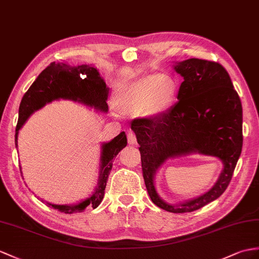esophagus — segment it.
I'll use <instances>...</instances> for the list:
<instances>
[{
    "mask_svg": "<svg viewBox=\"0 0 259 259\" xmlns=\"http://www.w3.org/2000/svg\"><path fill=\"white\" fill-rule=\"evenodd\" d=\"M127 142L130 145H134L137 143V140H136V135L133 131H128L127 132Z\"/></svg>",
    "mask_w": 259,
    "mask_h": 259,
    "instance_id": "esophagus-1",
    "label": "esophagus"
}]
</instances>
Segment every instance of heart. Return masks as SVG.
I'll return each mask as SVG.
<instances>
[{"label":"heart","mask_w":259,"mask_h":259,"mask_svg":"<svg viewBox=\"0 0 259 259\" xmlns=\"http://www.w3.org/2000/svg\"><path fill=\"white\" fill-rule=\"evenodd\" d=\"M176 92V82L168 75H144L119 93L118 106L123 112L138 113L146 109L149 114H157L172 103Z\"/></svg>","instance_id":"1"}]
</instances>
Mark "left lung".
I'll list each match as a JSON object with an SVG mask.
<instances>
[{"mask_svg":"<svg viewBox=\"0 0 259 259\" xmlns=\"http://www.w3.org/2000/svg\"><path fill=\"white\" fill-rule=\"evenodd\" d=\"M184 77L177 103L169 110L132 122L140 144L143 177L151 201L172 213L199 210L230 185L243 146L242 103L225 68L215 61L187 59L175 66ZM200 152L218 156L225 168L217 184L200 197L170 206L154 190L155 170L176 155Z\"/></svg>","mask_w":259,"mask_h":259,"instance_id":"8db88e82","label":"left lung"}]
</instances>
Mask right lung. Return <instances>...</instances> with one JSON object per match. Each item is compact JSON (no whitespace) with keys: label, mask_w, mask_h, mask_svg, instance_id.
<instances>
[{"label":"right lung","mask_w":259,"mask_h":259,"mask_svg":"<svg viewBox=\"0 0 259 259\" xmlns=\"http://www.w3.org/2000/svg\"><path fill=\"white\" fill-rule=\"evenodd\" d=\"M109 88H106L104 80L100 77L96 68L82 65L71 67L66 64L52 62L45 70H42L37 79L24 94L18 111V122L16 125L15 145L17 146L18 131L26 122L31 113L42 108L46 103L58 99H68L84 103L92 108L108 111ZM127 145V138L124 132L119 133L109 143L102 145V156H101V171L99 184L90 198L75 205H57L50 204L55 210L72 214L82 212L87 207H96L104 197V190L111 172L113 159ZM21 169V168H20Z\"/></svg>","instance_id":"right-lung-1"}]
</instances>
